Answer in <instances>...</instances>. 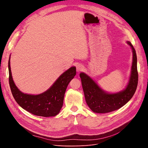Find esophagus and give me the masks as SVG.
I'll use <instances>...</instances> for the list:
<instances>
[{
    "label": "esophagus",
    "mask_w": 148,
    "mask_h": 148,
    "mask_svg": "<svg viewBox=\"0 0 148 148\" xmlns=\"http://www.w3.org/2000/svg\"><path fill=\"white\" fill-rule=\"evenodd\" d=\"M84 66L82 64H78L77 66V71H78V72H79V71H82L84 69Z\"/></svg>",
    "instance_id": "obj_1"
}]
</instances>
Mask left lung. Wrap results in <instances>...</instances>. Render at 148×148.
Masks as SVG:
<instances>
[{
    "instance_id": "left-lung-1",
    "label": "left lung",
    "mask_w": 148,
    "mask_h": 148,
    "mask_svg": "<svg viewBox=\"0 0 148 148\" xmlns=\"http://www.w3.org/2000/svg\"><path fill=\"white\" fill-rule=\"evenodd\" d=\"M127 43L132 49L133 62L130 78L124 90L117 93H107L103 91L88 75L84 73L79 74L85 100L94 112L104 114L117 110L126 104L136 91L138 82L137 57L135 49L132 43L129 41H127Z\"/></svg>"
}]
</instances>
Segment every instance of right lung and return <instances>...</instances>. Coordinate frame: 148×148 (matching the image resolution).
<instances>
[{"label": "right lung", "instance_id": "add662e5", "mask_svg": "<svg viewBox=\"0 0 148 148\" xmlns=\"http://www.w3.org/2000/svg\"><path fill=\"white\" fill-rule=\"evenodd\" d=\"M10 61V57L8 60L9 84L12 95L19 106L32 114L41 117H53L59 114L63 106L67 86L76 75V67H71L62 73L46 91L32 95L23 93L16 86L12 78Z\"/></svg>", "mask_w": 148, "mask_h": 148}]
</instances>
